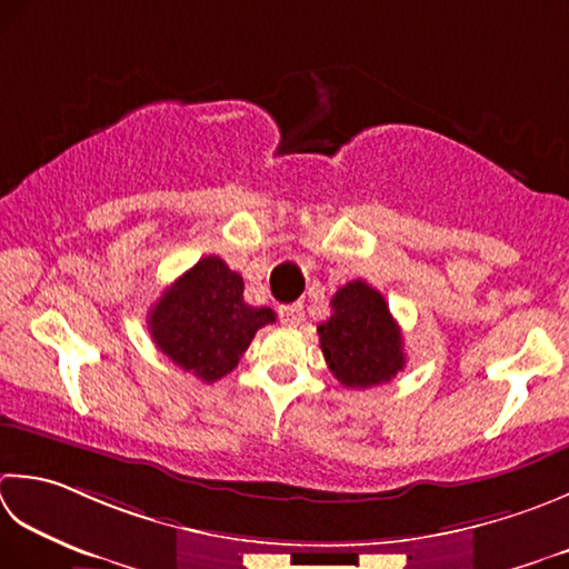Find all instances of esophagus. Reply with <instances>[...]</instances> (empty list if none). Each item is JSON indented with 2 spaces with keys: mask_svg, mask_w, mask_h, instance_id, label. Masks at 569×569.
I'll use <instances>...</instances> for the list:
<instances>
[{
  "mask_svg": "<svg viewBox=\"0 0 569 569\" xmlns=\"http://www.w3.org/2000/svg\"><path fill=\"white\" fill-rule=\"evenodd\" d=\"M278 318H281L283 326H291V328H296V326H300V322H303V318H306V313H303V306H300V303H288V306H281V308H278Z\"/></svg>",
  "mask_w": 569,
  "mask_h": 569,
  "instance_id": "34e87169",
  "label": "esophagus"
}]
</instances>
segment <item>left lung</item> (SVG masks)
<instances>
[{"mask_svg": "<svg viewBox=\"0 0 569 569\" xmlns=\"http://www.w3.org/2000/svg\"><path fill=\"white\" fill-rule=\"evenodd\" d=\"M330 308L332 313L318 326V336L330 372L340 385L367 389L405 370L402 330L380 291L365 281H350L332 296Z\"/></svg>", "mask_w": 569, "mask_h": 569, "instance_id": "1", "label": "left lung"}]
</instances>
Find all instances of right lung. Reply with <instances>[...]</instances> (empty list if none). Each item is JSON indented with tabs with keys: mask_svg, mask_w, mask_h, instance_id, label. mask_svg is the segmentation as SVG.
<instances>
[{
	"mask_svg": "<svg viewBox=\"0 0 569 569\" xmlns=\"http://www.w3.org/2000/svg\"><path fill=\"white\" fill-rule=\"evenodd\" d=\"M269 322L273 310L243 303V278L219 256H204L164 288L148 316L154 345L202 382L229 375Z\"/></svg>",
	"mask_w": 569,
	"mask_h": 569,
	"instance_id": "right-lung-1",
	"label": "right lung"
}]
</instances>
